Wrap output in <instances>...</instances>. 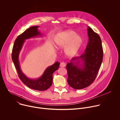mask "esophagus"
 I'll return each mask as SVG.
<instances>
[{
    "label": "esophagus",
    "instance_id": "obj_1",
    "mask_svg": "<svg viewBox=\"0 0 120 120\" xmlns=\"http://www.w3.org/2000/svg\"><path fill=\"white\" fill-rule=\"evenodd\" d=\"M60 66L62 67H64L65 66H66V64L64 62H62L60 63Z\"/></svg>",
    "mask_w": 120,
    "mask_h": 120
}]
</instances>
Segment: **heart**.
Wrapping results in <instances>:
<instances>
[{"instance_id": "1", "label": "heart", "mask_w": 120, "mask_h": 120, "mask_svg": "<svg viewBox=\"0 0 120 120\" xmlns=\"http://www.w3.org/2000/svg\"><path fill=\"white\" fill-rule=\"evenodd\" d=\"M56 46L58 49L65 47L64 52L68 57H73L78 52L82 45V37L76 35L74 31L69 30L57 35L55 38Z\"/></svg>"}]
</instances>
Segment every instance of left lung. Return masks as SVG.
<instances>
[{
    "label": "left lung",
    "instance_id": "left-lung-1",
    "mask_svg": "<svg viewBox=\"0 0 120 120\" xmlns=\"http://www.w3.org/2000/svg\"><path fill=\"white\" fill-rule=\"evenodd\" d=\"M87 31L89 41L84 53L72 58L66 65L68 83L75 89L86 88L94 82L102 61L101 38L89 26Z\"/></svg>",
    "mask_w": 120,
    "mask_h": 120
}]
</instances>
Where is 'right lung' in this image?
Listing matches in <instances>:
<instances>
[{"mask_svg": "<svg viewBox=\"0 0 120 120\" xmlns=\"http://www.w3.org/2000/svg\"><path fill=\"white\" fill-rule=\"evenodd\" d=\"M39 26H32L15 39L13 45L12 53V59L16 69L18 71L19 76L21 81L29 88L37 90L45 91L48 89L52 84L53 74L55 71L58 70L60 63L56 62L53 65L46 68L42 75L38 79H30L28 78L21 71L19 62V55L22 49L25 41L33 38L41 36V34L38 30Z\"/></svg>", "mask_w": 120, "mask_h": 120, "instance_id": "1", "label": "right lung"}]
</instances>
